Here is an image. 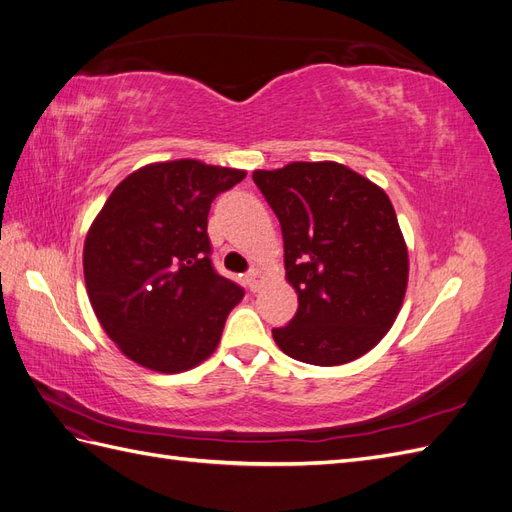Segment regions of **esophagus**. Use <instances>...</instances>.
<instances>
[{
    "label": "esophagus",
    "mask_w": 512,
    "mask_h": 512,
    "mask_svg": "<svg viewBox=\"0 0 512 512\" xmlns=\"http://www.w3.org/2000/svg\"><path fill=\"white\" fill-rule=\"evenodd\" d=\"M262 282H265V277H262V273L258 269H252L250 273L245 275V284H247V288H250L252 292H258Z\"/></svg>",
    "instance_id": "1"
}]
</instances>
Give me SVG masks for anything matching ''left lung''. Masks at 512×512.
Returning a JSON list of instances; mask_svg holds the SVG:
<instances>
[{"instance_id": "obj_1", "label": "left lung", "mask_w": 512, "mask_h": 512, "mask_svg": "<svg viewBox=\"0 0 512 512\" xmlns=\"http://www.w3.org/2000/svg\"><path fill=\"white\" fill-rule=\"evenodd\" d=\"M277 215L299 309L275 344L309 365H344L374 348L404 303L408 250L389 196L337 162L254 170Z\"/></svg>"}]
</instances>
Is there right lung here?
<instances>
[{
	"instance_id": "obj_1",
	"label": "right lung",
	"mask_w": 512,
	"mask_h": 512,
	"mask_svg": "<svg viewBox=\"0 0 512 512\" xmlns=\"http://www.w3.org/2000/svg\"><path fill=\"white\" fill-rule=\"evenodd\" d=\"M243 170L196 160L149 164L123 179L91 224L83 269L106 335L134 363L177 374L218 346L243 288L211 260L207 218Z\"/></svg>"
}]
</instances>
